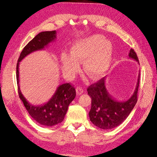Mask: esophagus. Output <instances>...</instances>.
Masks as SVG:
<instances>
[{"instance_id":"34e87169","label":"esophagus","mask_w":157,"mask_h":157,"mask_svg":"<svg viewBox=\"0 0 157 157\" xmlns=\"http://www.w3.org/2000/svg\"><path fill=\"white\" fill-rule=\"evenodd\" d=\"M76 91H77V95H81V94H82L83 92H84V90H83L81 87L77 86V89H76Z\"/></svg>"}]
</instances>
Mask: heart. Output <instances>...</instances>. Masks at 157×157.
Returning <instances> with one entry per match:
<instances>
[{
    "mask_svg": "<svg viewBox=\"0 0 157 157\" xmlns=\"http://www.w3.org/2000/svg\"><path fill=\"white\" fill-rule=\"evenodd\" d=\"M113 46L100 35H92L75 42L71 46L70 54L63 52L60 56L61 69L67 77H72L82 61L83 70L93 80L101 78L110 67Z\"/></svg>",
    "mask_w": 157,
    "mask_h": 157,
    "instance_id": "obj_1",
    "label": "heart"
}]
</instances>
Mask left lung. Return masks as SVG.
Returning <instances> with one entry per match:
<instances>
[{"label":"left lung","mask_w":157,"mask_h":157,"mask_svg":"<svg viewBox=\"0 0 157 157\" xmlns=\"http://www.w3.org/2000/svg\"><path fill=\"white\" fill-rule=\"evenodd\" d=\"M128 56L130 58L140 64L134 50L130 49ZM140 73V71L134 94L126 101H117L111 96L105 86V77L88 88V94L92 98L89 117L90 121L95 126L103 130H110L119 126L126 119L137 101Z\"/></svg>","instance_id":"1"}]
</instances>
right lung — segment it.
<instances>
[{
    "mask_svg": "<svg viewBox=\"0 0 157 157\" xmlns=\"http://www.w3.org/2000/svg\"><path fill=\"white\" fill-rule=\"evenodd\" d=\"M56 39V31H43L36 35L23 49L16 66V78L19 96L21 99L28 113L38 123L42 126H52L61 122L67 113L69 104L76 96L75 88L69 83L63 84L57 90L48 102L40 105H33L28 101L20 88L19 65L20 62L33 52L43 50L50 42Z\"/></svg>",
    "mask_w": 157,
    "mask_h": 157,
    "instance_id": "obj_1",
    "label": "right lung"
}]
</instances>
